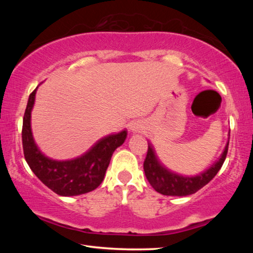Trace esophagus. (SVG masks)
Masks as SVG:
<instances>
[{
	"mask_svg": "<svg viewBox=\"0 0 253 253\" xmlns=\"http://www.w3.org/2000/svg\"><path fill=\"white\" fill-rule=\"evenodd\" d=\"M130 126H131V128H132V129H135V128H136V124H133V123H132Z\"/></svg>",
	"mask_w": 253,
	"mask_h": 253,
	"instance_id": "obj_1",
	"label": "esophagus"
}]
</instances>
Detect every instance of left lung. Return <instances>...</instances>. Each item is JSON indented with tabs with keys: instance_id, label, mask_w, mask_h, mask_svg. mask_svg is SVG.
<instances>
[{
	"instance_id": "obj_1",
	"label": "left lung",
	"mask_w": 253,
	"mask_h": 253,
	"mask_svg": "<svg viewBox=\"0 0 253 253\" xmlns=\"http://www.w3.org/2000/svg\"><path fill=\"white\" fill-rule=\"evenodd\" d=\"M227 151L228 142L221 157L211 168L196 176H182L166 169L158 159L153 146H151V143H148V153L143 163L144 174L150 185L161 195L177 197L189 196L201 189L215 177L226 159Z\"/></svg>"
}]
</instances>
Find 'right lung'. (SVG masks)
Wrapping results in <instances>:
<instances>
[{
    "mask_svg": "<svg viewBox=\"0 0 253 253\" xmlns=\"http://www.w3.org/2000/svg\"><path fill=\"white\" fill-rule=\"evenodd\" d=\"M37 89L29 95L21 131L24 155L29 168L46 187L60 196H78L94 190L103 181L112 154L125 141L127 130L100 139L78 158L61 161L46 157L38 148L31 131V111Z\"/></svg>",
    "mask_w": 253,
    "mask_h": 253,
    "instance_id": "add662e5",
    "label": "right lung"
}]
</instances>
